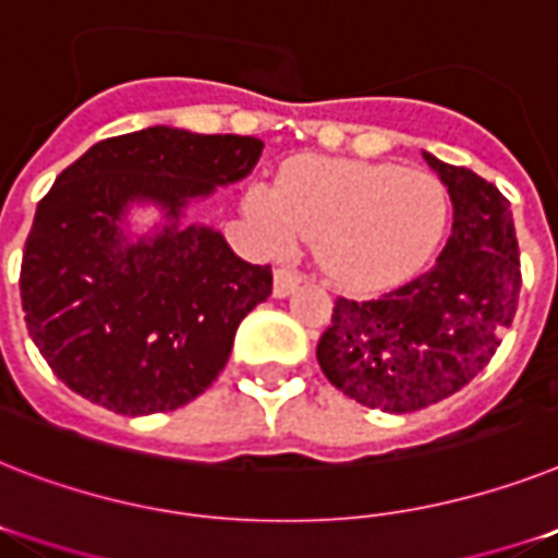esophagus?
Returning <instances> with one entry per match:
<instances>
[{
    "label": "esophagus",
    "mask_w": 558,
    "mask_h": 558,
    "mask_svg": "<svg viewBox=\"0 0 558 558\" xmlns=\"http://www.w3.org/2000/svg\"><path fill=\"white\" fill-rule=\"evenodd\" d=\"M298 283H301V275L292 269H275V287H271V292H275V298H289V294L298 289Z\"/></svg>",
    "instance_id": "1"
}]
</instances>
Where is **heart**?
<instances>
[{"instance_id":"b5f03b06","label":"heart","mask_w":558,"mask_h":558,"mask_svg":"<svg viewBox=\"0 0 558 558\" xmlns=\"http://www.w3.org/2000/svg\"><path fill=\"white\" fill-rule=\"evenodd\" d=\"M447 192L433 174L389 162L310 160L278 192L248 194V217L275 252L318 243L329 278L352 289L401 283L427 264L447 229Z\"/></svg>"}]
</instances>
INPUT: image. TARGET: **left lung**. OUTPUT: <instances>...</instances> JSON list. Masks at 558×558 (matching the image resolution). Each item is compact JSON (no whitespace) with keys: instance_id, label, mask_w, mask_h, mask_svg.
Masks as SVG:
<instances>
[{"instance_id":"obj_1","label":"left lung","mask_w":558,"mask_h":558,"mask_svg":"<svg viewBox=\"0 0 558 558\" xmlns=\"http://www.w3.org/2000/svg\"><path fill=\"white\" fill-rule=\"evenodd\" d=\"M424 160L452 203V234L436 266L375 301L338 298L318 341L329 384L369 410H424L473 381L513 324L522 289L505 194L429 151Z\"/></svg>"}]
</instances>
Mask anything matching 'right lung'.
Listing matches in <instances>:
<instances>
[{"mask_svg":"<svg viewBox=\"0 0 558 558\" xmlns=\"http://www.w3.org/2000/svg\"><path fill=\"white\" fill-rule=\"evenodd\" d=\"M260 151L257 137L151 125L102 140L57 177L25 240L20 292L59 381L120 415L177 410L211 387L240 320L271 294V269L183 217ZM134 205L163 220L131 235Z\"/></svg>","mask_w":558,"mask_h":558,"instance_id":"add662e5","label":"right lung"}]
</instances>
